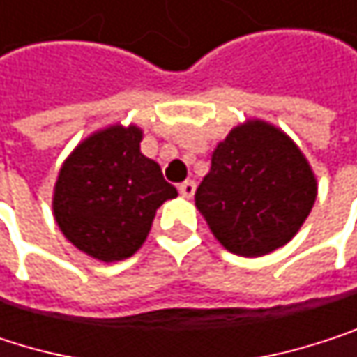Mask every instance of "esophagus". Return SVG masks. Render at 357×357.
<instances>
[{"label":"esophagus","instance_id":"obj_1","mask_svg":"<svg viewBox=\"0 0 357 357\" xmlns=\"http://www.w3.org/2000/svg\"><path fill=\"white\" fill-rule=\"evenodd\" d=\"M177 190H180V195H182L184 199H192V197H195V190H197V184H195L192 180H186L184 184L177 186Z\"/></svg>","mask_w":357,"mask_h":357}]
</instances>
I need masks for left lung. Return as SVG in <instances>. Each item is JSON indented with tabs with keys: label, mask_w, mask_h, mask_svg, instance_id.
I'll use <instances>...</instances> for the list:
<instances>
[{
	"label": "left lung",
	"mask_w": 357,
	"mask_h": 357,
	"mask_svg": "<svg viewBox=\"0 0 357 357\" xmlns=\"http://www.w3.org/2000/svg\"><path fill=\"white\" fill-rule=\"evenodd\" d=\"M316 197V173L299 146L280 127L247 119L215 146L195 203L224 249L261 257L299 232Z\"/></svg>",
	"instance_id": "left-lung-1"
}]
</instances>
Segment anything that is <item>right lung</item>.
<instances>
[{"instance_id":"add662e5","label":"right lung","mask_w":357,"mask_h":357,"mask_svg":"<svg viewBox=\"0 0 357 357\" xmlns=\"http://www.w3.org/2000/svg\"><path fill=\"white\" fill-rule=\"evenodd\" d=\"M137 125H108L81 139L54 184L52 209L64 238L98 261L131 257L156 209L177 197L158 162L139 150Z\"/></svg>"}]
</instances>
